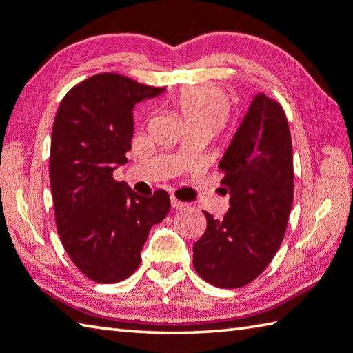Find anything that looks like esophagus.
<instances>
[{
    "label": "esophagus",
    "instance_id": "34e87169",
    "mask_svg": "<svg viewBox=\"0 0 353 353\" xmlns=\"http://www.w3.org/2000/svg\"><path fill=\"white\" fill-rule=\"evenodd\" d=\"M171 205H172V209H176V210H182V209H185V207H187L185 203H182V201L176 199L174 196L171 198Z\"/></svg>",
    "mask_w": 353,
    "mask_h": 353
}]
</instances>
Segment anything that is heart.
Returning a JSON list of instances; mask_svg holds the SVG:
<instances>
[{
	"label": "heart",
	"mask_w": 353,
	"mask_h": 353,
	"mask_svg": "<svg viewBox=\"0 0 353 353\" xmlns=\"http://www.w3.org/2000/svg\"><path fill=\"white\" fill-rule=\"evenodd\" d=\"M176 106L185 128L201 127L214 133L229 117V99L214 86L183 89L176 99Z\"/></svg>",
	"instance_id": "obj_1"
}]
</instances>
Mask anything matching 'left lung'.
I'll use <instances>...</instances> for the list:
<instances>
[{
  "label": "left lung",
  "instance_id": "left-lung-1",
  "mask_svg": "<svg viewBox=\"0 0 353 353\" xmlns=\"http://www.w3.org/2000/svg\"><path fill=\"white\" fill-rule=\"evenodd\" d=\"M229 193L223 220L205 215L193 245V267L212 286L243 288L261 275L279 250L294 201V157L283 106L257 94L218 163Z\"/></svg>",
  "mask_w": 353,
  "mask_h": 353
}]
</instances>
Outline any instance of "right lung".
I'll list each match as a JSON object with an SVG mask.
<instances>
[{"label": "right lung", "mask_w": 353, "mask_h": 353, "mask_svg": "<svg viewBox=\"0 0 353 353\" xmlns=\"http://www.w3.org/2000/svg\"><path fill=\"white\" fill-rule=\"evenodd\" d=\"M163 91L103 72L72 88L56 113L50 149L56 228L72 262L96 283L130 276L150 228L170 212L165 190L144 198L113 177L132 148L133 106Z\"/></svg>", "instance_id": "add662e5"}]
</instances>
